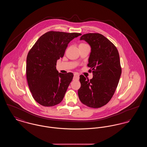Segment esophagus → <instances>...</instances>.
Wrapping results in <instances>:
<instances>
[{
	"instance_id": "obj_1",
	"label": "esophagus",
	"mask_w": 147,
	"mask_h": 147,
	"mask_svg": "<svg viewBox=\"0 0 147 147\" xmlns=\"http://www.w3.org/2000/svg\"><path fill=\"white\" fill-rule=\"evenodd\" d=\"M74 80H78L79 79V75L78 73H75L74 74Z\"/></svg>"
}]
</instances>
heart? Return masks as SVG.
<instances>
[{
  "mask_svg": "<svg viewBox=\"0 0 147 147\" xmlns=\"http://www.w3.org/2000/svg\"><path fill=\"white\" fill-rule=\"evenodd\" d=\"M86 45V44H85V43H81L80 45Z\"/></svg>",
  "mask_w": 147,
  "mask_h": 147,
  "instance_id": "heart-1",
  "label": "heart"
}]
</instances>
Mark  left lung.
Listing matches in <instances>:
<instances>
[{"mask_svg": "<svg viewBox=\"0 0 147 147\" xmlns=\"http://www.w3.org/2000/svg\"><path fill=\"white\" fill-rule=\"evenodd\" d=\"M80 40L91 47L88 66L90 71L92 70L93 78L86 80L80 76L78 96L84 105L99 108L109 102L119 84L122 72L119 52L112 42L100 34H84Z\"/></svg>", "mask_w": 147, "mask_h": 147, "instance_id": "1", "label": "left lung"}]
</instances>
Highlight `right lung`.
<instances>
[{
	"mask_svg": "<svg viewBox=\"0 0 147 147\" xmlns=\"http://www.w3.org/2000/svg\"><path fill=\"white\" fill-rule=\"evenodd\" d=\"M79 33L49 31L42 35L28 52L26 78L35 101L43 106H53L63 100L73 74H62L56 69L68 44Z\"/></svg>",
	"mask_w": 147,
	"mask_h": 147,
	"instance_id": "add662e5",
	"label": "right lung"
}]
</instances>
